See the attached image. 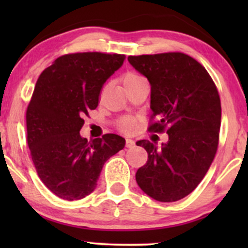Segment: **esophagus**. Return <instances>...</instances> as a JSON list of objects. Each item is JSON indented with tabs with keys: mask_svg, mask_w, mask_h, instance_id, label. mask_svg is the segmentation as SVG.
<instances>
[{
	"mask_svg": "<svg viewBox=\"0 0 248 248\" xmlns=\"http://www.w3.org/2000/svg\"><path fill=\"white\" fill-rule=\"evenodd\" d=\"M126 147L127 148L135 147V141L132 140V139H127V140H126Z\"/></svg>",
	"mask_w": 248,
	"mask_h": 248,
	"instance_id": "1",
	"label": "esophagus"
}]
</instances>
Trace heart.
Returning a JSON list of instances; mask_svg holds the SVG:
<instances>
[{"mask_svg": "<svg viewBox=\"0 0 248 248\" xmlns=\"http://www.w3.org/2000/svg\"><path fill=\"white\" fill-rule=\"evenodd\" d=\"M140 79H143V78H142L141 76L136 75V73H127V75L124 76V85H127V84H130V82H133V81L140 80ZM133 126H134L133 121L129 120V119H124V120L121 121V128H122V129L132 130Z\"/></svg>", "mask_w": 248, "mask_h": 248, "instance_id": "obj_1", "label": "heart"}]
</instances>
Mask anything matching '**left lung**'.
<instances>
[{
	"label": "left lung",
	"mask_w": 248,
	"mask_h": 248,
	"mask_svg": "<svg viewBox=\"0 0 248 248\" xmlns=\"http://www.w3.org/2000/svg\"><path fill=\"white\" fill-rule=\"evenodd\" d=\"M128 62L149 81L153 132L168 127V141L140 140L148 161L136 171L149 197L170 203L201 183L217 152L221 107L217 87L197 61L181 52L129 56Z\"/></svg>",
	"instance_id": "left-lung-1"
}]
</instances>
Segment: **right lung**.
<instances>
[{
	"label": "right lung",
	"mask_w": 248,
	"mask_h": 248,
	"mask_svg": "<svg viewBox=\"0 0 248 248\" xmlns=\"http://www.w3.org/2000/svg\"><path fill=\"white\" fill-rule=\"evenodd\" d=\"M126 56L100 52L65 55L45 69L27 109L28 146L45 186L66 201L93 192L110 156L126 140L116 134L87 141L81 138L82 116L95 109L102 85Z\"/></svg>",
	"instance_id": "obj_1"
}]
</instances>
